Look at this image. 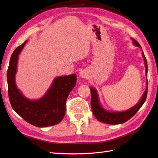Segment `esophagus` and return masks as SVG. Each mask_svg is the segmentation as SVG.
<instances>
[{
    "label": "esophagus",
    "instance_id": "esophagus-1",
    "mask_svg": "<svg viewBox=\"0 0 158 158\" xmlns=\"http://www.w3.org/2000/svg\"><path fill=\"white\" fill-rule=\"evenodd\" d=\"M80 76L82 78H88V73L86 70H82L80 72Z\"/></svg>",
    "mask_w": 158,
    "mask_h": 158
}]
</instances>
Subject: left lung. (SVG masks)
Returning <instances> with one entry per match:
<instances>
[{
    "instance_id": "8db88e82",
    "label": "left lung",
    "mask_w": 158,
    "mask_h": 158,
    "mask_svg": "<svg viewBox=\"0 0 158 158\" xmlns=\"http://www.w3.org/2000/svg\"><path fill=\"white\" fill-rule=\"evenodd\" d=\"M133 43L139 48H142L141 46L134 38H132ZM142 56L144 58V64L146 66V74H148V64L147 60L145 57V55L142 51ZM146 84L148 85V80L146 82ZM91 92V106L92 112L94 115V116L97 118V120L103 123H108V124H120V123H123L127 120H129L130 118L133 117L134 115L138 112V111L142 107V105L146 101L147 94H148V88H146V91L144 92L143 96L142 97L141 100L133 108H131L129 110H127L124 112H108L102 107L98 99V93L95 89L93 88H90Z\"/></svg>"
}]
</instances>
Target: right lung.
I'll use <instances>...</instances> for the list:
<instances>
[{"instance_id": "right-lung-1", "label": "right lung", "mask_w": 158, "mask_h": 158, "mask_svg": "<svg viewBox=\"0 0 158 158\" xmlns=\"http://www.w3.org/2000/svg\"><path fill=\"white\" fill-rule=\"evenodd\" d=\"M27 41L17 47L12 54L7 70L8 98L12 108L20 116L31 124L48 127L60 122L66 113V102L69 93L76 84L75 74L59 76L40 99L30 100L25 98L15 83L19 54Z\"/></svg>"}]
</instances>
